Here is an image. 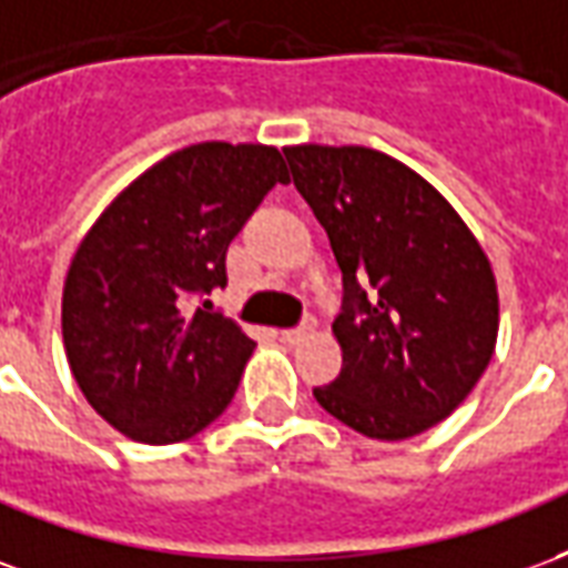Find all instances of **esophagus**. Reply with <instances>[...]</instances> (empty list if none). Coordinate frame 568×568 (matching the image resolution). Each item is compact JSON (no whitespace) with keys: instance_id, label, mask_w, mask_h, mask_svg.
<instances>
[{"instance_id":"34e87169","label":"esophagus","mask_w":568,"mask_h":568,"mask_svg":"<svg viewBox=\"0 0 568 568\" xmlns=\"http://www.w3.org/2000/svg\"><path fill=\"white\" fill-rule=\"evenodd\" d=\"M312 333H314V324L312 321H305V324L293 326V329H281V342H287V345H300V342H305Z\"/></svg>"}]
</instances>
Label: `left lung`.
I'll return each mask as SVG.
<instances>
[{
    "instance_id": "left-lung-1",
    "label": "left lung",
    "mask_w": 568,
    "mask_h": 568,
    "mask_svg": "<svg viewBox=\"0 0 568 568\" xmlns=\"http://www.w3.org/2000/svg\"><path fill=\"white\" fill-rule=\"evenodd\" d=\"M284 156L345 284L333 324L342 372L314 399L363 436H417L469 396L494 357V266L448 199L387 153L293 144Z\"/></svg>"
}]
</instances>
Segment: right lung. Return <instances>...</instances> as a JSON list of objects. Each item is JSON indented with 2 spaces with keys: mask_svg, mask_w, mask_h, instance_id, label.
I'll return each mask as SVG.
<instances>
[{
  "mask_svg": "<svg viewBox=\"0 0 568 568\" xmlns=\"http://www.w3.org/2000/svg\"><path fill=\"white\" fill-rule=\"evenodd\" d=\"M287 181L278 148L190 144L87 230L63 284V345L84 399L118 433L175 445L233 403L254 338L196 300L226 284V247Z\"/></svg>",
  "mask_w": 568,
  "mask_h": 568,
  "instance_id": "1",
  "label": "right lung"
}]
</instances>
